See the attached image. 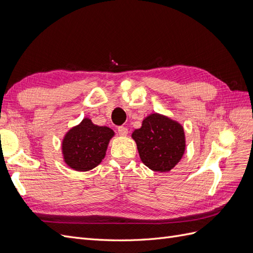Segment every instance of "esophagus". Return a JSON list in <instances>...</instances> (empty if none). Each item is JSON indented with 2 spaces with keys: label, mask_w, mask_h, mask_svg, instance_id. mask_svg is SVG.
I'll return each instance as SVG.
<instances>
[{
  "label": "esophagus",
  "mask_w": 253,
  "mask_h": 253,
  "mask_svg": "<svg viewBox=\"0 0 253 253\" xmlns=\"http://www.w3.org/2000/svg\"><path fill=\"white\" fill-rule=\"evenodd\" d=\"M117 129H118V133H119L120 136H126L127 134V128L126 126H118Z\"/></svg>",
  "instance_id": "obj_1"
}]
</instances>
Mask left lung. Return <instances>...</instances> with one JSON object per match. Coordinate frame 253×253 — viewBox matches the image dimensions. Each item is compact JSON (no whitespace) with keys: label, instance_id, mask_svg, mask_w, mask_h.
<instances>
[{"label":"left lung","instance_id":"1","mask_svg":"<svg viewBox=\"0 0 253 253\" xmlns=\"http://www.w3.org/2000/svg\"><path fill=\"white\" fill-rule=\"evenodd\" d=\"M136 141L141 162L156 172H168L175 167L185 152V133L182 126L170 118L152 114L135 129Z\"/></svg>","mask_w":253,"mask_h":253}]
</instances>
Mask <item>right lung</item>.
<instances>
[{
    "label": "right lung",
    "instance_id": "add662e5",
    "mask_svg": "<svg viewBox=\"0 0 253 253\" xmlns=\"http://www.w3.org/2000/svg\"><path fill=\"white\" fill-rule=\"evenodd\" d=\"M114 132L108 126H95L88 118L70 129L62 142L64 160L76 171H88L102 162Z\"/></svg>",
    "mask_w": 253,
    "mask_h": 253
}]
</instances>
